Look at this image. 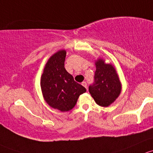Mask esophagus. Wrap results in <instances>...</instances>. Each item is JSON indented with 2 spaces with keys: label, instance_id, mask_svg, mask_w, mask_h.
I'll use <instances>...</instances> for the list:
<instances>
[{
  "label": "esophagus",
  "instance_id": "1",
  "mask_svg": "<svg viewBox=\"0 0 153 153\" xmlns=\"http://www.w3.org/2000/svg\"><path fill=\"white\" fill-rule=\"evenodd\" d=\"M82 85L84 86L85 88H86L88 89V85H87V83H86V82H82Z\"/></svg>",
  "mask_w": 153,
  "mask_h": 153
}]
</instances>
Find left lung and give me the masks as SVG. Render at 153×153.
<instances>
[{
	"instance_id": "left-lung-1",
	"label": "left lung",
	"mask_w": 153,
	"mask_h": 153,
	"mask_svg": "<svg viewBox=\"0 0 153 153\" xmlns=\"http://www.w3.org/2000/svg\"><path fill=\"white\" fill-rule=\"evenodd\" d=\"M95 65L94 82L89 86V92L97 105L108 107L119 96L122 84L114 66L106 64L102 58Z\"/></svg>"
}]
</instances>
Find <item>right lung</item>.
I'll use <instances>...</instances> for the list:
<instances>
[{
    "instance_id": "add662e5",
    "label": "right lung",
    "mask_w": 153,
    "mask_h": 153,
    "mask_svg": "<svg viewBox=\"0 0 153 153\" xmlns=\"http://www.w3.org/2000/svg\"><path fill=\"white\" fill-rule=\"evenodd\" d=\"M65 50L53 54L45 64L40 79L44 100L51 108L62 112L71 110L79 97L86 91L65 70Z\"/></svg>"
}]
</instances>
